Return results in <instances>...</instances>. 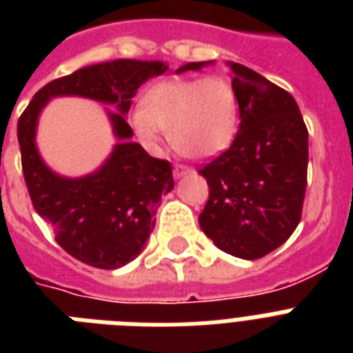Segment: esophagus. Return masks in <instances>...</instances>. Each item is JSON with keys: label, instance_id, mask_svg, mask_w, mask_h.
<instances>
[{"label": "esophagus", "instance_id": "esophagus-1", "mask_svg": "<svg viewBox=\"0 0 353 353\" xmlns=\"http://www.w3.org/2000/svg\"><path fill=\"white\" fill-rule=\"evenodd\" d=\"M188 174H192V168L187 165H176L174 166V176L176 177H183L188 176Z\"/></svg>", "mask_w": 353, "mask_h": 353}]
</instances>
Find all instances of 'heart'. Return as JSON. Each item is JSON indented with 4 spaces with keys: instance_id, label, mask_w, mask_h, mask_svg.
I'll list each match as a JSON object with an SVG mask.
<instances>
[{
    "instance_id": "heart-1",
    "label": "heart",
    "mask_w": 353,
    "mask_h": 353,
    "mask_svg": "<svg viewBox=\"0 0 353 353\" xmlns=\"http://www.w3.org/2000/svg\"><path fill=\"white\" fill-rule=\"evenodd\" d=\"M240 122V102L232 82L220 74L172 79L152 85L133 124L139 135L157 141L168 133L179 154L207 159L231 146Z\"/></svg>"
}]
</instances>
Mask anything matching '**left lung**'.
I'll use <instances>...</instances> for the list:
<instances>
[{"label": "left lung", "instance_id": "8db88e82", "mask_svg": "<svg viewBox=\"0 0 353 353\" xmlns=\"http://www.w3.org/2000/svg\"><path fill=\"white\" fill-rule=\"evenodd\" d=\"M190 62L177 73L199 69ZM240 130L231 146L199 168L209 199L199 227L232 256L256 260L299 225L307 183V128L295 99L256 71L231 63Z\"/></svg>", "mask_w": 353, "mask_h": 353}]
</instances>
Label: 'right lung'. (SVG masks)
<instances>
[{"label":"right lung","instance_id":"add662e5","mask_svg":"<svg viewBox=\"0 0 353 353\" xmlns=\"http://www.w3.org/2000/svg\"><path fill=\"white\" fill-rule=\"evenodd\" d=\"M163 62L113 60L84 68L41 88L18 121L21 170L30 201L47 221L58 245L91 268L117 269L143 251L154 231L161 198L174 188L172 165L155 159L137 143L124 119L141 84L166 71ZM80 94L117 103L110 114L116 147L107 165L93 176L65 180L52 174L39 159L34 144L35 121L51 96Z\"/></svg>","mask_w":353,"mask_h":353}]
</instances>
